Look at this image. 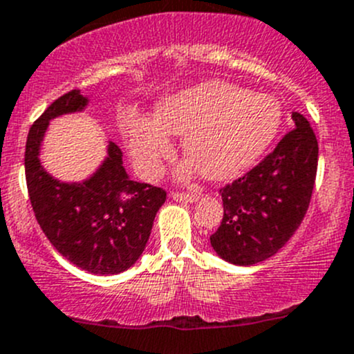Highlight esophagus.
<instances>
[{
	"label": "esophagus",
	"instance_id": "obj_1",
	"mask_svg": "<svg viewBox=\"0 0 354 354\" xmlns=\"http://www.w3.org/2000/svg\"><path fill=\"white\" fill-rule=\"evenodd\" d=\"M173 200H176V202H185V203H192V202H197L200 198L198 194H183V192H174L173 195Z\"/></svg>",
	"mask_w": 354,
	"mask_h": 354
}]
</instances>
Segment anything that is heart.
Returning <instances> with one entry per match:
<instances>
[{"label":"heart","mask_w":354,"mask_h":354,"mask_svg":"<svg viewBox=\"0 0 354 354\" xmlns=\"http://www.w3.org/2000/svg\"><path fill=\"white\" fill-rule=\"evenodd\" d=\"M283 111L274 97L252 94L227 82H207L166 99L154 120L133 116L127 123L128 145L140 173L154 178L173 151L170 135H185L192 160L180 169L188 178L202 169L210 180H226L252 166L279 131Z\"/></svg>","instance_id":"b5f03b06"}]
</instances>
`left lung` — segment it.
Returning <instances> with one entry per match:
<instances>
[{
	"mask_svg": "<svg viewBox=\"0 0 354 354\" xmlns=\"http://www.w3.org/2000/svg\"><path fill=\"white\" fill-rule=\"evenodd\" d=\"M291 118L295 130L259 166L221 188L224 216L210 245L234 266H253L279 252L308 210L319 144L303 114Z\"/></svg>",
	"mask_w": 354,
	"mask_h": 354,
	"instance_id": "8db88e82",
	"label": "left lung"
}]
</instances>
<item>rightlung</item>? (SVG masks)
<instances>
[{
	"instance_id": "right-lung-1",
	"label": "right lung",
	"mask_w": 354,
	"mask_h": 354,
	"mask_svg": "<svg viewBox=\"0 0 354 354\" xmlns=\"http://www.w3.org/2000/svg\"><path fill=\"white\" fill-rule=\"evenodd\" d=\"M87 104L80 91H71L32 124L25 145V180L35 219L51 245L73 266L113 276L140 259L166 192L130 180L123 152L114 142L97 171L84 181L65 183L44 169L39 156L49 121L84 111Z\"/></svg>"
}]
</instances>
